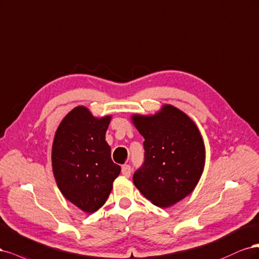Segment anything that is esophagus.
<instances>
[{"mask_svg":"<svg viewBox=\"0 0 259 259\" xmlns=\"http://www.w3.org/2000/svg\"><path fill=\"white\" fill-rule=\"evenodd\" d=\"M121 173H122L123 177L129 178L131 175V166L129 164H123L121 166Z\"/></svg>","mask_w":259,"mask_h":259,"instance_id":"esophagus-1","label":"esophagus"}]
</instances>
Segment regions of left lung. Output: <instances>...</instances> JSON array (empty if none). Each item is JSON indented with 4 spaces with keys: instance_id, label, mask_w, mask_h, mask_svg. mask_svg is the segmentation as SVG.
I'll return each mask as SVG.
<instances>
[{
    "instance_id": "obj_1",
    "label": "left lung",
    "mask_w": 259,
    "mask_h": 259,
    "mask_svg": "<svg viewBox=\"0 0 259 259\" xmlns=\"http://www.w3.org/2000/svg\"><path fill=\"white\" fill-rule=\"evenodd\" d=\"M131 119L145 140L144 162L133 174L141 194L155 205L168 207L193 193L205 160L195 122L170 104L155 115H133Z\"/></svg>"
}]
</instances>
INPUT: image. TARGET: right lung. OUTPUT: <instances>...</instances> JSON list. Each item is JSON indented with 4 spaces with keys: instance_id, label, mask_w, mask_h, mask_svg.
<instances>
[{
    "instance_id": "right-lung-1",
    "label": "right lung",
    "mask_w": 259,
    "mask_h": 259,
    "mask_svg": "<svg viewBox=\"0 0 259 259\" xmlns=\"http://www.w3.org/2000/svg\"><path fill=\"white\" fill-rule=\"evenodd\" d=\"M111 116L97 118L77 106L58 127L52 152L53 171L64 198L94 213L107 200L120 166L113 162L105 133Z\"/></svg>"
}]
</instances>
